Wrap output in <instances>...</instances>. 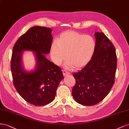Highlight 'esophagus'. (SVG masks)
<instances>
[{
	"mask_svg": "<svg viewBox=\"0 0 129 129\" xmlns=\"http://www.w3.org/2000/svg\"><path fill=\"white\" fill-rule=\"evenodd\" d=\"M62 73H63V75L64 76H67L70 74V73L68 72L66 70H62Z\"/></svg>",
	"mask_w": 129,
	"mask_h": 129,
	"instance_id": "obj_1",
	"label": "esophagus"
}]
</instances>
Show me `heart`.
Wrapping results in <instances>:
<instances>
[{
    "mask_svg": "<svg viewBox=\"0 0 129 129\" xmlns=\"http://www.w3.org/2000/svg\"><path fill=\"white\" fill-rule=\"evenodd\" d=\"M95 43L92 37L74 31L62 33L54 40L51 47V56L53 61L60 65L67 59L65 67L81 68L86 65L92 57Z\"/></svg>",
    "mask_w": 129,
    "mask_h": 129,
    "instance_id": "obj_1",
    "label": "heart"
}]
</instances>
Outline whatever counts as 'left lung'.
I'll list each match as a JSON object with an SVG mask.
<instances>
[{"mask_svg": "<svg viewBox=\"0 0 129 129\" xmlns=\"http://www.w3.org/2000/svg\"><path fill=\"white\" fill-rule=\"evenodd\" d=\"M95 47L90 61L73 73L72 94L78 103L91 106L101 102L115 83L117 69L115 47L103 32H95Z\"/></svg>", "mask_w": 129, "mask_h": 129, "instance_id": "obj_1", "label": "left lung"}]
</instances>
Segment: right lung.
<instances>
[{
  "instance_id": "right-lung-1",
  "label": "right lung",
  "mask_w": 129,
  "mask_h": 129,
  "mask_svg": "<svg viewBox=\"0 0 129 129\" xmlns=\"http://www.w3.org/2000/svg\"><path fill=\"white\" fill-rule=\"evenodd\" d=\"M51 28L34 26L17 40L13 48L11 70L13 85L24 100L36 106L49 104L64 78L61 68L45 57L51 47L53 37ZM28 50L35 52L37 61L34 71H25L21 62L22 53Z\"/></svg>"
}]
</instances>
